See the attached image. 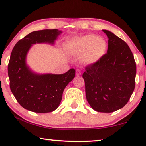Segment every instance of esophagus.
Instances as JSON below:
<instances>
[{
	"label": "esophagus",
	"instance_id": "1",
	"mask_svg": "<svg viewBox=\"0 0 146 146\" xmlns=\"http://www.w3.org/2000/svg\"><path fill=\"white\" fill-rule=\"evenodd\" d=\"M76 76L81 75V70H80L77 69L76 70Z\"/></svg>",
	"mask_w": 146,
	"mask_h": 146
}]
</instances>
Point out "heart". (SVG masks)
I'll use <instances>...</instances> for the list:
<instances>
[{"label":"heart","mask_w":146,"mask_h":146,"mask_svg":"<svg viewBox=\"0 0 146 146\" xmlns=\"http://www.w3.org/2000/svg\"><path fill=\"white\" fill-rule=\"evenodd\" d=\"M107 49L105 40L97 36L86 35L74 41V50L78 54L84 55V61L94 64L102 58Z\"/></svg>","instance_id":"1"}]
</instances>
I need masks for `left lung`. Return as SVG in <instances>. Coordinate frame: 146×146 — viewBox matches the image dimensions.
I'll return each instance as SVG.
<instances>
[{
    "instance_id": "8db88e82",
    "label": "left lung",
    "mask_w": 146,
    "mask_h": 146,
    "mask_svg": "<svg viewBox=\"0 0 146 146\" xmlns=\"http://www.w3.org/2000/svg\"><path fill=\"white\" fill-rule=\"evenodd\" d=\"M108 38L107 53L85 68L82 77L86 96L92 108L111 113L127 103L135 88L136 64L126 42L103 30Z\"/></svg>"
}]
</instances>
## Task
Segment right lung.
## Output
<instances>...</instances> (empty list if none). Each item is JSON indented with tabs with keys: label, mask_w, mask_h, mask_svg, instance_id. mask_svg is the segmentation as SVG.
I'll list each match as a JSON object with an SVG mask.
<instances>
[{
	"label": "right lung",
	"mask_w": 146,
	"mask_h": 146,
	"mask_svg": "<svg viewBox=\"0 0 146 146\" xmlns=\"http://www.w3.org/2000/svg\"><path fill=\"white\" fill-rule=\"evenodd\" d=\"M62 31L45 29L34 31L14 46L8 64L10 88L19 104L36 113L52 112L57 109L66 86L75 77L74 69L62 74H38L26 64L30 48L36 43L54 44Z\"/></svg>",
	"instance_id": "add662e5"
}]
</instances>
